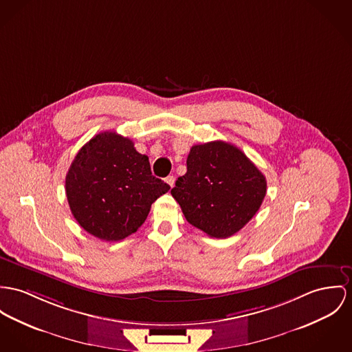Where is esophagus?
I'll use <instances>...</instances> for the list:
<instances>
[{
	"label": "esophagus",
	"mask_w": 352,
	"mask_h": 352,
	"mask_svg": "<svg viewBox=\"0 0 352 352\" xmlns=\"http://www.w3.org/2000/svg\"><path fill=\"white\" fill-rule=\"evenodd\" d=\"M164 181H166V184H167L170 188H173V186H174V184H175V178H174L173 175H168Z\"/></svg>",
	"instance_id": "obj_1"
}]
</instances>
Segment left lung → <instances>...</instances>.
<instances>
[{
    "label": "left lung",
    "mask_w": 352,
    "mask_h": 352,
    "mask_svg": "<svg viewBox=\"0 0 352 352\" xmlns=\"http://www.w3.org/2000/svg\"><path fill=\"white\" fill-rule=\"evenodd\" d=\"M186 164L171 195L188 222L208 236H233L260 209L267 179L239 147L222 140L195 144Z\"/></svg>",
    "instance_id": "obj_1"
}]
</instances>
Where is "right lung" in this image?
Listing matches in <instances>:
<instances>
[{"label":"right lung","mask_w":352,"mask_h":352,"mask_svg":"<svg viewBox=\"0 0 352 352\" xmlns=\"http://www.w3.org/2000/svg\"><path fill=\"white\" fill-rule=\"evenodd\" d=\"M170 186L151 174L147 155L131 139L104 131L87 142L65 177L69 209L81 228L104 241H120L146 221Z\"/></svg>","instance_id":"add662e5"}]
</instances>
